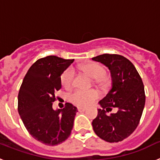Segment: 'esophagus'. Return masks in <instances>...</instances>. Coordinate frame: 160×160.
Segmentation results:
<instances>
[{"mask_svg": "<svg viewBox=\"0 0 160 160\" xmlns=\"http://www.w3.org/2000/svg\"><path fill=\"white\" fill-rule=\"evenodd\" d=\"M87 110V109L85 108V107H78V111H79V112H83V111H85Z\"/></svg>", "mask_w": 160, "mask_h": 160, "instance_id": "esophagus-1", "label": "esophagus"}]
</instances>
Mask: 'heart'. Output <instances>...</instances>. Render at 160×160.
I'll list each match as a JSON object with an SVG mask.
<instances>
[{"instance_id":"obj_1","label":"heart","mask_w":160,"mask_h":160,"mask_svg":"<svg viewBox=\"0 0 160 160\" xmlns=\"http://www.w3.org/2000/svg\"><path fill=\"white\" fill-rule=\"evenodd\" d=\"M80 69L87 75L94 79L96 84L101 87H107L109 80L105 76L106 70L102 66L97 62H89L80 66ZM74 81V71L72 68L65 70L61 76V83L65 89L71 88ZM99 98V93L96 90H76L70 95V100L79 107H87L91 105Z\"/></svg>"}]
</instances>
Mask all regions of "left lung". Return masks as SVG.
Segmentation results:
<instances>
[{
    "label": "left lung",
    "mask_w": 160,
    "mask_h": 160,
    "mask_svg": "<svg viewBox=\"0 0 160 160\" xmlns=\"http://www.w3.org/2000/svg\"><path fill=\"white\" fill-rule=\"evenodd\" d=\"M93 60L111 70L112 84L99 104L98 115L92 122L98 136L109 142H118L131 135L138 127L143 111L146 95L139 73L131 61L119 54L104 53ZM116 107L115 114L106 113Z\"/></svg>",
    "instance_id": "obj_1"
}]
</instances>
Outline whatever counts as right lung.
<instances>
[{
  "label": "right lung",
  "instance_id": "1",
  "mask_svg": "<svg viewBox=\"0 0 160 160\" xmlns=\"http://www.w3.org/2000/svg\"><path fill=\"white\" fill-rule=\"evenodd\" d=\"M74 59L47 56L31 66L18 93V110L28 132L49 146L62 143L70 135L77 107L66 102L54 111V93L62 87L61 74Z\"/></svg>",
  "mask_w": 160,
  "mask_h": 160
}]
</instances>
